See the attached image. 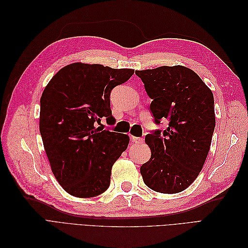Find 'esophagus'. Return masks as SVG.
Segmentation results:
<instances>
[{
  "label": "esophagus",
  "instance_id": "1",
  "mask_svg": "<svg viewBox=\"0 0 248 248\" xmlns=\"http://www.w3.org/2000/svg\"><path fill=\"white\" fill-rule=\"evenodd\" d=\"M130 139H131V140L133 142H138V144H140V142L144 141V139H142V138H138V137H132L131 136Z\"/></svg>",
  "mask_w": 248,
  "mask_h": 248
}]
</instances>
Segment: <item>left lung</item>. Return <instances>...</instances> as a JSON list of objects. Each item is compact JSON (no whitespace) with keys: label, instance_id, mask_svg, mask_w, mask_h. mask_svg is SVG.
Returning <instances> with one entry per match:
<instances>
[{"label":"left lung","instance_id":"1","mask_svg":"<svg viewBox=\"0 0 248 248\" xmlns=\"http://www.w3.org/2000/svg\"><path fill=\"white\" fill-rule=\"evenodd\" d=\"M150 98L154 123L166 130L147 134L151 158L140 167L145 184L157 192L177 193L199 176L215 128L213 94L198 74L184 66L136 71Z\"/></svg>","mask_w":248,"mask_h":248}]
</instances>
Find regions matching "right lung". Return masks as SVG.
Listing matches in <instances>:
<instances>
[{"label": "right lung", "instance_id": "right-lung-1", "mask_svg": "<svg viewBox=\"0 0 248 248\" xmlns=\"http://www.w3.org/2000/svg\"><path fill=\"white\" fill-rule=\"evenodd\" d=\"M133 69L73 63L54 76L40 99V134L52 172L64 190L93 198L110 183L112 164L129 144L127 134L95 127L115 121L110 92Z\"/></svg>", "mask_w": 248, "mask_h": 248}]
</instances>
